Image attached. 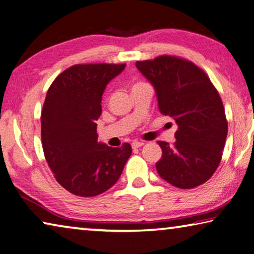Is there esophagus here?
I'll list each match as a JSON object with an SVG mask.
<instances>
[{"label": "esophagus", "mask_w": 254, "mask_h": 254, "mask_svg": "<svg viewBox=\"0 0 254 254\" xmlns=\"http://www.w3.org/2000/svg\"><path fill=\"white\" fill-rule=\"evenodd\" d=\"M143 144H144L143 141H133V142H132V148L133 149L140 148V147H142Z\"/></svg>", "instance_id": "obj_1"}]
</instances>
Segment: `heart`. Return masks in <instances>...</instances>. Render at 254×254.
Listing matches in <instances>:
<instances>
[{
	"label": "heart",
	"mask_w": 254,
	"mask_h": 254,
	"mask_svg": "<svg viewBox=\"0 0 254 254\" xmlns=\"http://www.w3.org/2000/svg\"><path fill=\"white\" fill-rule=\"evenodd\" d=\"M144 86H149L145 81H142V80H134L132 81L131 84V92L132 91H135V89L137 88H141V87H144Z\"/></svg>",
	"instance_id": "b5f03b06"
}]
</instances>
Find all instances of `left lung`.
<instances>
[{"label":"left lung","mask_w":254,"mask_h":254,"mask_svg":"<svg viewBox=\"0 0 254 254\" xmlns=\"http://www.w3.org/2000/svg\"><path fill=\"white\" fill-rule=\"evenodd\" d=\"M135 66L156 89L161 113L178 126L173 144L158 141L159 176L182 189L207 182L220 165L227 135L220 94L205 71L186 59L165 55Z\"/></svg>","instance_id":"8db88e82"}]
</instances>
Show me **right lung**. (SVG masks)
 I'll return each mask as SVG.
<instances>
[{
    "label": "right lung",
    "instance_id": "add662e5",
    "mask_svg": "<svg viewBox=\"0 0 254 254\" xmlns=\"http://www.w3.org/2000/svg\"><path fill=\"white\" fill-rule=\"evenodd\" d=\"M126 64H84L64 70L47 92L41 112L45 158L55 178L71 194L93 197L118 182L132 153L128 143L112 148L97 141L106 85Z\"/></svg>",
    "mask_w": 254,
    "mask_h": 254
}]
</instances>
